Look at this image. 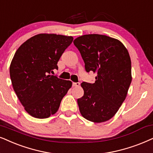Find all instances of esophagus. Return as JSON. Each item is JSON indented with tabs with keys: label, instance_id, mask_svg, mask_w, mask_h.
I'll use <instances>...</instances> for the list:
<instances>
[{
	"label": "esophagus",
	"instance_id": "obj_1",
	"mask_svg": "<svg viewBox=\"0 0 153 153\" xmlns=\"http://www.w3.org/2000/svg\"><path fill=\"white\" fill-rule=\"evenodd\" d=\"M80 82H73V87H79L80 86Z\"/></svg>",
	"mask_w": 153,
	"mask_h": 153
}]
</instances>
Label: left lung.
<instances>
[{"instance_id":"8db88e82","label":"left lung","mask_w":153,"mask_h":153,"mask_svg":"<svg viewBox=\"0 0 153 153\" xmlns=\"http://www.w3.org/2000/svg\"><path fill=\"white\" fill-rule=\"evenodd\" d=\"M73 43L87 72L97 74L94 83H81L84 95L78 99L81 115L94 123L107 121L119 109L132 80L128 50L119 40L102 34L80 36Z\"/></svg>"}]
</instances>
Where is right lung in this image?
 <instances>
[{
	"instance_id": "obj_1",
	"label": "right lung",
	"mask_w": 153,
	"mask_h": 153,
	"mask_svg": "<svg viewBox=\"0 0 153 153\" xmlns=\"http://www.w3.org/2000/svg\"><path fill=\"white\" fill-rule=\"evenodd\" d=\"M73 36L39 34L25 42L10 65L11 82L19 100L29 114L46 119L59 110L72 82L49 75L70 46Z\"/></svg>"
}]
</instances>
